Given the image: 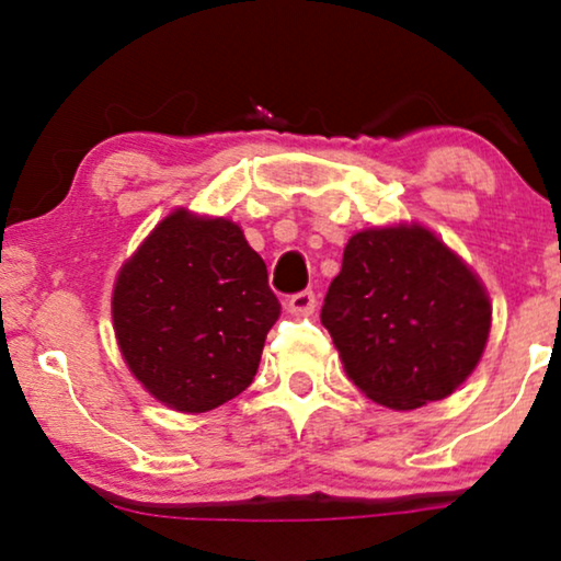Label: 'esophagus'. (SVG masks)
<instances>
[{
	"label": "esophagus",
	"mask_w": 561,
	"mask_h": 561,
	"mask_svg": "<svg viewBox=\"0 0 561 561\" xmlns=\"http://www.w3.org/2000/svg\"><path fill=\"white\" fill-rule=\"evenodd\" d=\"M313 309H317L313 290H301V294H294L288 298V311L296 313V317H311Z\"/></svg>",
	"instance_id": "34e87169"
}]
</instances>
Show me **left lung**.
<instances>
[{
    "label": "left lung",
    "instance_id": "left-lung-1",
    "mask_svg": "<svg viewBox=\"0 0 561 561\" xmlns=\"http://www.w3.org/2000/svg\"><path fill=\"white\" fill-rule=\"evenodd\" d=\"M478 275L421 225L352 234L321 324L350 380L375 403L413 411L455 393L490 334Z\"/></svg>",
    "mask_w": 561,
    "mask_h": 561
}]
</instances>
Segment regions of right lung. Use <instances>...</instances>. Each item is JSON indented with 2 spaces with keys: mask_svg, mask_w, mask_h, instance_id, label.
<instances>
[{
  "mask_svg": "<svg viewBox=\"0 0 561 561\" xmlns=\"http://www.w3.org/2000/svg\"><path fill=\"white\" fill-rule=\"evenodd\" d=\"M278 313L267 267L242 229L186 209L152 229L112 294L127 367L183 413L217 409L250 386Z\"/></svg>",
  "mask_w": 561,
  "mask_h": 561,
  "instance_id": "obj_1",
  "label": "right lung"
}]
</instances>
